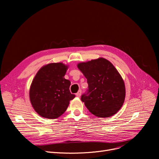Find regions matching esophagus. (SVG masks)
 <instances>
[{"label": "esophagus", "instance_id": "esophagus-1", "mask_svg": "<svg viewBox=\"0 0 159 159\" xmlns=\"http://www.w3.org/2000/svg\"><path fill=\"white\" fill-rule=\"evenodd\" d=\"M76 95H77V97H80V95H81V90H80L79 91H78V92L76 93Z\"/></svg>", "mask_w": 159, "mask_h": 159}]
</instances>
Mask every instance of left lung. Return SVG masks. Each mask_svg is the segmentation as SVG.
Returning a JSON list of instances; mask_svg holds the SVG:
<instances>
[{
	"label": "left lung",
	"mask_w": 159,
	"mask_h": 159,
	"mask_svg": "<svg viewBox=\"0 0 159 159\" xmlns=\"http://www.w3.org/2000/svg\"><path fill=\"white\" fill-rule=\"evenodd\" d=\"M78 68L87 79L88 89L81 96L88 110L98 117H109L122 106L126 89L114 66L104 58L80 62Z\"/></svg>",
	"instance_id": "left-lung-1"
}]
</instances>
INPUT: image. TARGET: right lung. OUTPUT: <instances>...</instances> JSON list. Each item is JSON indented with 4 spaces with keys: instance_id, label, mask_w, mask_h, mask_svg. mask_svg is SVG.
I'll use <instances>...</instances> for the list:
<instances>
[{
    "instance_id": "obj_1",
    "label": "right lung",
    "mask_w": 159,
    "mask_h": 159,
    "mask_svg": "<svg viewBox=\"0 0 159 159\" xmlns=\"http://www.w3.org/2000/svg\"><path fill=\"white\" fill-rule=\"evenodd\" d=\"M68 66L48 64L39 70L30 89V98L35 111L42 117L54 119L62 115L75 95L70 91L71 82L65 79Z\"/></svg>"
}]
</instances>
